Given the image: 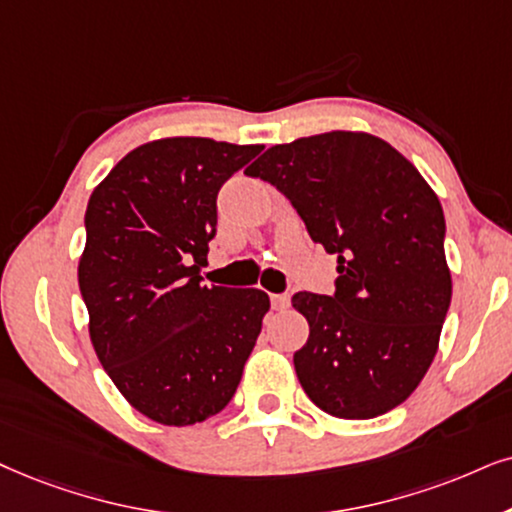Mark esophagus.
<instances>
[{
	"label": "esophagus",
	"instance_id": "34e87169",
	"mask_svg": "<svg viewBox=\"0 0 512 512\" xmlns=\"http://www.w3.org/2000/svg\"><path fill=\"white\" fill-rule=\"evenodd\" d=\"M271 304H274V309H278V312H283V309L290 307V295L288 293L271 295Z\"/></svg>",
	"mask_w": 512,
	"mask_h": 512
}]
</instances>
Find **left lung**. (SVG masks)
Wrapping results in <instances>:
<instances>
[{
	"label": "left lung",
	"mask_w": 512,
	"mask_h": 512,
	"mask_svg": "<svg viewBox=\"0 0 512 512\" xmlns=\"http://www.w3.org/2000/svg\"><path fill=\"white\" fill-rule=\"evenodd\" d=\"M245 174L276 186L312 241L338 255L333 295H293L309 321L293 357L302 390L335 418L392 411L428 373L451 304L435 191L397 148L366 132L271 146Z\"/></svg>",
	"instance_id": "8db88e82"
}]
</instances>
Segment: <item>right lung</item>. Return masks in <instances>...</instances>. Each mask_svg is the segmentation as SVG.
Masks as SVG:
<instances>
[{"label": "right lung", "mask_w": 512, "mask_h": 512, "mask_svg": "<svg viewBox=\"0 0 512 512\" xmlns=\"http://www.w3.org/2000/svg\"><path fill=\"white\" fill-rule=\"evenodd\" d=\"M264 146L203 137L129 151L84 212L77 267L89 338L122 397L155 423L215 416L241 383L269 295L203 286L217 193Z\"/></svg>", "instance_id": "right-lung-1"}]
</instances>
